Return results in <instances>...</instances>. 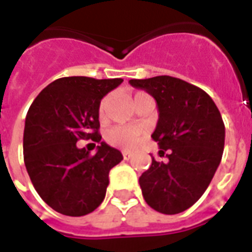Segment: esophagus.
Returning a JSON list of instances; mask_svg holds the SVG:
<instances>
[{"label":"esophagus","instance_id":"34e87169","mask_svg":"<svg viewBox=\"0 0 252 252\" xmlns=\"http://www.w3.org/2000/svg\"><path fill=\"white\" fill-rule=\"evenodd\" d=\"M123 158L126 159V160L131 159L132 158V153H129V151H123Z\"/></svg>","mask_w":252,"mask_h":252}]
</instances>
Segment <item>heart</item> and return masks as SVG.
Here are the masks:
<instances>
[{"label":"heart","instance_id":"1","mask_svg":"<svg viewBox=\"0 0 252 252\" xmlns=\"http://www.w3.org/2000/svg\"><path fill=\"white\" fill-rule=\"evenodd\" d=\"M144 93H137L135 98L142 95ZM109 104V97H105L101 104H99V117H105V112ZM106 142L115 146V147L124 148V150H131L136 147V144L140 140V129H137L136 126H117L110 128L109 131L105 135Z\"/></svg>","mask_w":252,"mask_h":252}]
</instances>
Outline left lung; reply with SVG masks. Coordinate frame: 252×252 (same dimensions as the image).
<instances>
[{
  "label": "left lung",
  "mask_w": 252,
  "mask_h": 252,
  "mask_svg": "<svg viewBox=\"0 0 252 252\" xmlns=\"http://www.w3.org/2000/svg\"><path fill=\"white\" fill-rule=\"evenodd\" d=\"M157 101L159 119L151 135L160 157L139 178L144 200L155 211L175 215L198 201L221 160L225 126L213 99L180 78L131 79Z\"/></svg>",
  "instance_id": "1"
}]
</instances>
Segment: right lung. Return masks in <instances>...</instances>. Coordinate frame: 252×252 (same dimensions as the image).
Here are the masks:
<instances>
[{"label":"right lung","instance_id":"add662e5","mask_svg":"<svg viewBox=\"0 0 252 252\" xmlns=\"http://www.w3.org/2000/svg\"><path fill=\"white\" fill-rule=\"evenodd\" d=\"M121 78L64 77L41 90L25 117L24 163L41 200L66 216H85L104 201L109 171L123 160L119 150L101 142L99 104ZM81 138L100 143L90 156Z\"/></svg>","mask_w":252,"mask_h":252}]
</instances>
